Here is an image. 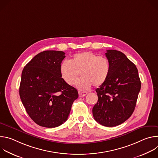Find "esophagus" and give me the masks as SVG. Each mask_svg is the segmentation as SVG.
<instances>
[{
    "mask_svg": "<svg viewBox=\"0 0 158 158\" xmlns=\"http://www.w3.org/2000/svg\"><path fill=\"white\" fill-rule=\"evenodd\" d=\"M87 93H82V92H81V91H79V96L80 98H82V97H84L87 95Z\"/></svg>",
    "mask_w": 158,
    "mask_h": 158,
    "instance_id": "esophagus-1",
    "label": "esophagus"
}]
</instances>
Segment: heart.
Instances as JSON below:
<instances>
[{"label": "heart", "instance_id": "heart-1", "mask_svg": "<svg viewBox=\"0 0 158 158\" xmlns=\"http://www.w3.org/2000/svg\"><path fill=\"white\" fill-rule=\"evenodd\" d=\"M110 70V63L106 57L91 52L76 54L71 62L64 60L60 65L61 77L70 85L77 83L81 73L82 78L77 83L81 90H88L93 84L95 87L102 85L107 79Z\"/></svg>", "mask_w": 158, "mask_h": 158}]
</instances>
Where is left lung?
<instances>
[{"mask_svg": "<svg viewBox=\"0 0 158 158\" xmlns=\"http://www.w3.org/2000/svg\"><path fill=\"white\" fill-rule=\"evenodd\" d=\"M110 70L106 81L96 89L98 101L93 109L94 119L106 127L118 126L132 115L141 89L135 65L123 52L106 51Z\"/></svg>", "mask_w": 158, "mask_h": 158, "instance_id": "8db88e82", "label": "left lung"}]
</instances>
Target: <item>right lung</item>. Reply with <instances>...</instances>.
Segmentation results:
<instances>
[{"mask_svg": "<svg viewBox=\"0 0 158 158\" xmlns=\"http://www.w3.org/2000/svg\"><path fill=\"white\" fill-rule=\"evenodd\" d=\"M65 53L45 51L37 54L22 71L19 95L30 118L38 125L59 126L68 118L77 89L61 77L60 65Z\"/></svg>", "mask_w": 158, "mask_h": 158, "instance_id": "add662e5", "label": "right lung"}]
</instances>
